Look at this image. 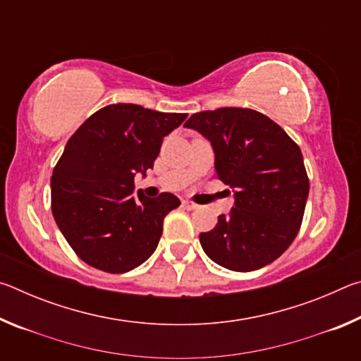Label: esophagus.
Segmentation results:
<instances>
[{
    "mask_svg": "<svg viewBox=\"0 0 361 361\" xmlns=\"http://www.w3.org/2000/svg\"><path fill=\"white\" fill-rule=\"evenodd\" d=\"M181 205H183V209H186V210H195V209H197V205H195L194 202H191V200H183Z\"/></svg>",
    "mask_w": 361,
    "mask_h": 361,
    "instance_id": "1",
    "label": "esophagus"
}]
</instances>
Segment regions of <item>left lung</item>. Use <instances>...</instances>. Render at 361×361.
<instances>
[{"instance_id":"1","label":"left lung","mask_w":361,"mask_h":361,"mask_svg":"<svg viewBox=\"0 0 361 361\" xmlns=\"http://www.w3.org/2000/svg\"><path fill=\"white\" fill-rule=\"evenodd\" d=\"M186 127L210 140L215 176L234 189V207L199 235L212 261L250 272L276 261L295 240L309 195L302 152L282 127L250 108L194 113Z\"/></svg>"}]
</instances>
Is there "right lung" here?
I'll return each instance as SVG.
<instances>
[{
  "instance_id": "add662e5",
  "label": "right lung",
  "mask_w": 361,
  "mask_h": 361,
  "mask_svg": "<svg viewBox=\"0 0 361 361\" xmlns=\"http://www.w3.org/2000/svg\"><path fill=\"white\" fill-rule=\"evenodd\" d=\"M186 116L114 103L73 133L51 176V209L85 264L124 274L154 253L164 218L180 200L170 192L133 197V178L152 169L164 137Z\"/></svg>"
}]
</instances>
